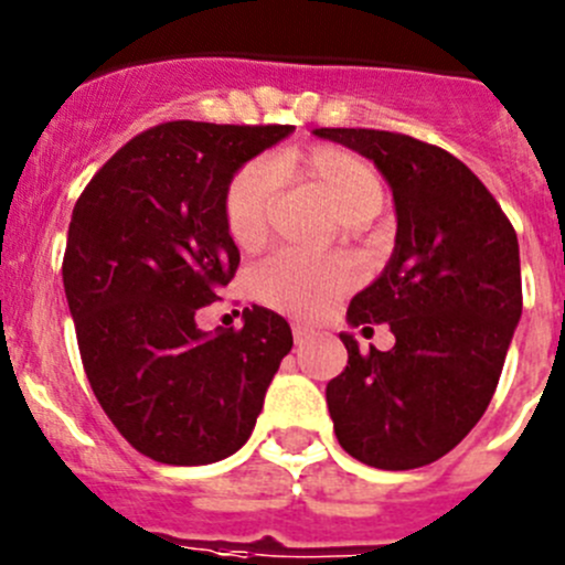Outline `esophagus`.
Returning a JSON list of instances; mask_svg holds the SVG:
<instances>
[{"instance_id":"obj_1","label":"esophagus","mask_w":565,"mask_h":565,"mask_svg":"<svg viewBox=\"0 0 565 565\" xmlns=\"http://www.w3.org/2000/svg\"><path fill=\"white\" fill-rule=\"evenodd\" d=\"M294 341H297V344H302V341H308L310 335H313V330L310 328H305V324H294Z\"/></svg>"}]
</instances>
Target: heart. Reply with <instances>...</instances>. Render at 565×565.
I'll use <instances>...</instances> for the list:
<instances>
[{
    "instance_id": "heart-1",
    "label": "heart",
    "mask_w": 565,
    "mask_h": 565,
    "mask_svg": "<svg viewBox=\"0 0 565 565\" xmlns=\"http://www.w3.org/2000/svg\"><path fill=\"white\" fill-rule=\"evenodd\" d=\"M274 175L317 190L330 201L350 232L364 230L386 201L384 179L366 159L341 145L317 142L291 148L263 162H248L237 170L224 190V224L235 246L255 252L268 241L274 212ZM353 260L333 257H305L282 252L252 271L248 288L257 302L291 317H319L335 297L355 286Z\"/></svg>"
}]
</instances>
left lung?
I'll use <instances>...</instances> for the list:
<instances>
[{
    "mask_svg": "<svg viewBox=\"0 0 565 565\" xmlns=\"http://www.w3.org/2000/svg\"><path fill=\"white\" fill-rule=\"evenodd\" d=\"M372 159L395 195L384 274L355 294L353 328L390 324L392 350L341 333L347 366L328 384L335 437L381 470L437 462L479 423L521 319L519 237L468 164L437 145L375 128H319Z\"/></svg>",
    "mask_w": 565,
    "mask_h": 565,
    "instance_id": "obj_1",
    "label": "left lung"
}]
</instances>
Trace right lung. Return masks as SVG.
I'll return each mask as SVG.
<instances>
[{
    "label": "right lung",
    "mask_w": 565,
    "mask_h": 565,
    "mask_svg": "<svg viewBox=\"0 0 565 565\" xmlns=\"http://www.w3.org/2000/svg\"><path fill=\"white\" fill-rule=\"evenodd\" d=\"M291 131L162 122L128 139L72 210L61 271L83 370L114 428L153 462L235 454L291 353L288 322L260 305L241 330L195 324L241 266L226 184Z\"/></svg>",
    "instance_id": "obj_1"
}]
</instances>
